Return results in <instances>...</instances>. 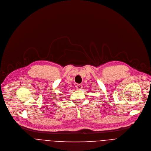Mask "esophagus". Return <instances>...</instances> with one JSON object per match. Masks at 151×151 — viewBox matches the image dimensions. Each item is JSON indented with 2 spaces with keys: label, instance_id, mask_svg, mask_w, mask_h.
Here are the masks:
<instances>
[{
  "label": "esophagus",
  "instance_id": "34e87169",
  "mask_svg": "<svg viewBox=\"0 0 151 151\" xmlns=\"http://www.w3.org/2000/svg\"><path fill=\"white\" fill-rule=\"evenodd\" d=\"M76 88L77 89V90H81L82 88H83V85L82 84H77L76 86Z\"/></svg>",
  "mask_w": 151,
  "mask_h": 151
}]
</instances>
